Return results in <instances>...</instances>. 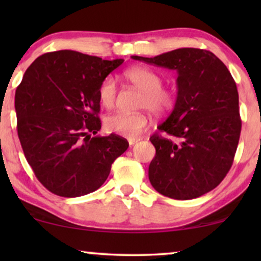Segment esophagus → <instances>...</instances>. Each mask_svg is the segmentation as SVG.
Returning a JSON list of instances; mask_svg holds the SVG:
<instances>
[{
	"label": "esophagus",
	"mask_w": 261,
	"mask_h": 261,
	"mask_svg": "<svg viewBox=\"0 0 261 261\" xmlns=\"http://www.w3.org/2000/svg\"><path fill=\"white\" fill-rule=\"evenodd\" d=\"M139 141H140V139H129V140H128V142H129V145H130V146H133V145H135V144H138Z\"/></svg>",
	"instance_id": "34e87169"
}]
</instances>
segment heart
<instances>
[{"mask_svg": "<svg viewBox=\"0 0 261 261\" xmlns=\"http://www.w3.org/2000/svg\"><path fill=\"white\" fill-rule=\"evenodd\" d=\"M126 80L142 91L139 99L140 108H147L153 113L169 112L176 102V94L171 88L163 87L158 72L146 66H133L123 72ZM117 95L116 82L112 76L106 77L98 87V99L106 108L115 105ZM148 126V119L144 113L115 112L105 119L107 132L134 139L142 134Z\"/></svg>", "mask_w": 261, "mask_h": 261, "instance_id": "obj_1", "label": "heart"}]
</instances>
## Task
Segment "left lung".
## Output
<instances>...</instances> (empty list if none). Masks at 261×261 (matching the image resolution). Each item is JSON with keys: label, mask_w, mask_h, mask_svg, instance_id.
Wrapping results in <instances>:
<instances>
[{"label": "left lung", "mask_w": 261, "mask_h": 261, "mask_svg": "<svg viewBox=\"0 0 261 261\" xmlns=\"http://www.w3.org/2000/svg\"><path fill=\"white\" fill-rule=\"evenodd\" d=\"M132 58L178 74L172 113L149 138L155 147L148 167L152 187L174 199L212 191L230 170L241 133L238 89L227 66L201 48Z\"/></svg>", "instance_id": "obj_1"}]
</instances>
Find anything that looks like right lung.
Listing matches in <instances>:
<instances>
[{"label":"right lung","instance_id":"obj_1","mask_svg":"<svg viewBox=\"0 0 261 261\" xmlns=\"http://www.w3.org/2000/svg\"><path fill=\"white\" fill-rule=\"evenodd\" d=\"M123 59L62 49L38 57L15 91L17 135L38 180L62 197L101 187L128 148L116 134L98 137V87Z\"/></svg>","mask_w":261,"mask_h":261}]
</instances>
